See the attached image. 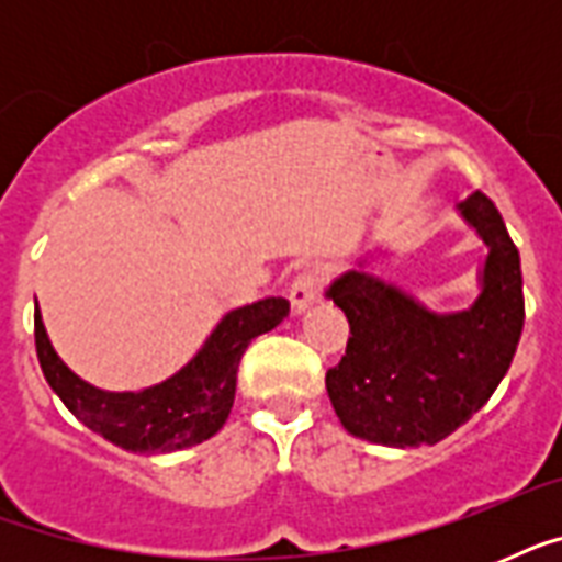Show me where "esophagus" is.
<instances>
[{"label":"esophagus","instance_id":"1","mask_svg":"<svg viewBox=\"0 0 562 562\" xmlns=\"http://www.w3.org/2000/svg\"><path fill=\"white\" fill-rule=\"evenodd\" d=\"M321 297V273L315 268H303V271L294 273V280H291L289 289V300H291V312L300 315V312H306L312 303H317Z\"/></svg>","mask_w":562,"mask_h":562}]
</instances>
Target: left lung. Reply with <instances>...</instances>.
I'll return each mask as SVG.
<instances>
[{"mask_svg": "<svg viewBox=\"0 0 562 562\" xmlns=\"http://www.w3.org/2000/svg\"><path fill=\"white\" fill-rule=\"evenodd\" d=\"M461 212L490 247L481 294L467 312L435 315L361 271L326 291L350 321L326 391L341 426L361 440L400 449L443 440L493 396L514 361L525 324L519 250L484 192L470 194Z\"/></svg>", "mask_w": 562, "mask_h": 562, "instance_id": "8db88e82", "label": "left lung"}]
</instances>
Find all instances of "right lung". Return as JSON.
Masks as SVG:
<instances>
[{
  "mask_svg": "<svg viewBox=\"0 0 562 562\" xmlns=\"http://www.w3.org/2000/svg\"><path fill=\"white\" fill-rule=\"evenodd\" d=\"M289 315V300L265 297L224 315L187 368L145 391L110 393L81 382L52 350L46 326L34 315L37 359L64 405L110 443L127 452H178L203 443L229 417L238 361L256 335L271 333Z\"/></svg>",
  "mask_w": 562,
  "mask_h": 562,
  "instance_id": "right-lung-1",
  "label": "right lung"
}]
</instances>
